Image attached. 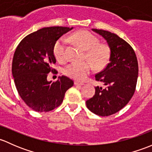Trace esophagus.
Instances as JSON below:
<instances>
[{"label": "esophagus", "mask_w": 152, "mask_h": 152, "mask_svg": "<svg viewBox=\"0 0 152 152\" xmlns=\"http://www.w3.org/2000/svg\"><path fill=\"white\" fill-rule=\"evenodd\" d=\"M75 86H83L84 83H83L79 82V81H75Z\"/></svg>", "instance_id": "esophagus-1"}]
</instances>
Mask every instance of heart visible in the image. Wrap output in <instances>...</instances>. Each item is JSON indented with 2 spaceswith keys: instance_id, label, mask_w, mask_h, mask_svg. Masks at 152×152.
Masks as SVG:
<instances>
[{
  "instance_id": "obj_1",
  "label": "heart",
  "mask_w": 152,
  "mask_h": 152,
  "mask_svg": "<svg viewBox=\"0 0 152 152\" xmlns=\"http://www.w3.org/2000/svg\"><path fill=\"white\" fill-rule=\"evenodd\" d=\"M71 39L86 51V58L90 61L72 62L68 64L64 68V73L67 76L76 80H83L93 71V64L97 69L107 64L110 56V48L105 44H99V39L94 34L86 31H79L72 36ZM66 44L65 38H61L53 47L55 57L60 61L66 60Z\"/></svg>"
}]
</instances>
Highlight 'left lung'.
Wrapping results in <instances>:
<instances>
[{
	"label": "left lung",
	"mask_w": 152,
	"mask_h": 152,
	"mask_svg": "<svg viewBox=\"0 0 152 152\" xmlns=\"http://www.w3.org/2000/svg\"><path fill=\"white\" fill-rule=\"evenodd\" d=\"M107 42L110 50L109 63L95 75L105 88L95 87L94 96L86 101L89 110L100 116H108L122 109L133 96L138 76V64L132 47L118 35L93 28Z\"/></svg>",
	"instance_id": "8db88e82"
}]
</instances>
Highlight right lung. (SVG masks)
I'll use <instances>...</instances> for the list:
<instances>
[{"mask_svg": "<svg viewBox=\"0 0 152 152\" xmlns=\"http://www.w3.org/2000/svg\"><path fill=\"white\" fill-rule=\"evenodd\" d=\"M69 27L44 28L25 37L18 45L12 61V76L19 94L37 112H48L58 107L66 91L74 85L67 77L48 81V74L56 60L53 47Z\"/></svg>", "mask_w": 152, "mask_h": 152, "instance_id": "add662e5", "label": "right lung"}]
</instances>
